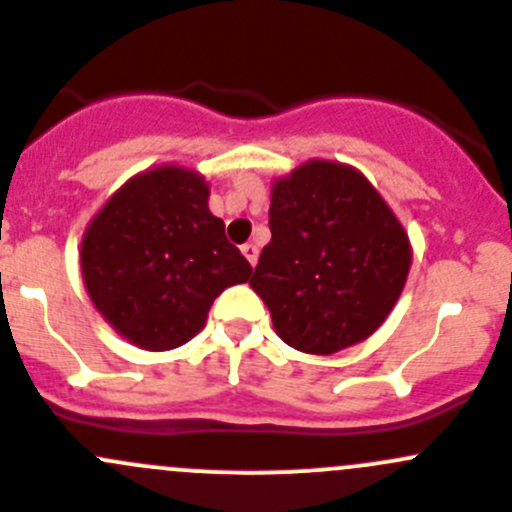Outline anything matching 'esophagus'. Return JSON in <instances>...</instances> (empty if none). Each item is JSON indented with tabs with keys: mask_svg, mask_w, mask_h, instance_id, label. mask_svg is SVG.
I'll list each match as a JSON object with an SVG mask.
<instances>
[{
	"mask_svg": "<svg viewBox=\"0 0 512 512\" xmlns=\"http://www.w3.org/2000/svg\"><path fill=\"white\" fill-rule=\"evenodd\" d=\"M241 251H243V256H246V261L251 266H256V261H259V248L253 246V243H243L241 246Z\"/></svg>",
	"mask_w": 512,
	"mask_h": 512,
	"instance_id": "34e87169",
	"label": "esophagus"
}]
</instances>
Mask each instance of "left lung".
<instances>
[{"label":"left lung","mask_w":512,"mask_h":512,"mask_svg":"<svg viewBox=\"0 0 512 512\" xmlns=\"http://www.w3.org/2000/svg\"><path fill=\"white\" fill-rule=\"evenodd\" d=\"M271 243L251 289L289 347L334 354L387 319L410 274V241L369 180L326 160L279 180L269 208Z\"/></svg>","instance_id":"left-lung-1"}]
</instances>
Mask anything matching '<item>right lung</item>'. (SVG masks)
I'll use <instances>...</instances> for the list:
<instances>
[{"label": "right lung", "mask_w": 512, "mask_h": 512, "mask_svg": "<svg viewBox=\"0 0 512 512\" xmlns=\"http://www.w3.org/2000/svg\"><path fill=\"white\" fill-rule=\"evenodd\" d=\"M82 279L102 316L150 352L186 344L216 296L251 276L208 211V186L183 168H155L125 183L82 238Z\"/></svg>", "instance_id": "add662e5"}]
</instances>
